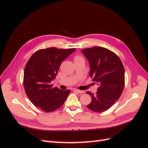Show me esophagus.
<instances>
[{
  "label": "esophagus",
  "instance_id": "1",
  "mask_svg": "<svg viewBox=\"0 0 148 148\" xmlns=\"http://www.w3.org/2000/svg\"><path fill=\"white\" fill-rule=\"evenodd\" d=\"M74 92L78 93H84V91H81V90H77V89H74Z\"/></svg>",
  "mask_w": 148,
  "mask_h": 148
}]
</instances>
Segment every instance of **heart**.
Returning <instances> with one entry per match:
<instances>
[{"mask_svg":"<svg viewBox=\"0 0 148 148\" xmlns=\"http://www.w3.org/2000/svg\"><path fill=\"white\" fill-rule=\"evenodd\" d=\"M81 59L83 60V58L81 57V56H76V57H75V58H74L75 60H81Z\"/></svg>","mask_w":148,"mask_h":148,"instance_id":"obj_1","label":"heart"}]
</instances>
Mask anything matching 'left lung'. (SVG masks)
Returning a JSON list of instances; mask_svg holds the SVG:
<instances>
[{
    "label": "left lung",
    "instance_id": "obj_1",
    "mask_svg": "<svg viewBox=\"0 0 148 148\" xmlns=\"http://www.w3.org/2000/svg\"><path fill=\"white\" fill-rule=\"evenodd\" d=\"M89 62L90 76L99 85L95 94L87 92L92 102L87 108L97 112L109 109L120 97L125 86V69L114 53L102 47L81 50Z\"/></svg>",
    "mask_w": 148,
    "mask_h": 148
}]
</instances>
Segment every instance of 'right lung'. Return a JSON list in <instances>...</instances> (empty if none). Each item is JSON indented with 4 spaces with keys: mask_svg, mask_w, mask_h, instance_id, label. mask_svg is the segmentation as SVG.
<instances>
[{
    "mask_svg": "<svg viewBox=\"0 0 148 148\" xmlns=\"http://www.w3.org/2000/svg\"><path fill=\"white\" fill-rule=\"evenodd\" d=\"M49 48L35 52L27 62L24 70L23 84L27 95L33 104L45 112H51L64 104L69 90L53 88L62 62L76 51Z\"/></svg>",
    "mask_w": 148,
    "mask_h": 148,
    "instance_id": "right-lung-1",
    "label": "right lung"
}]
</instances>
